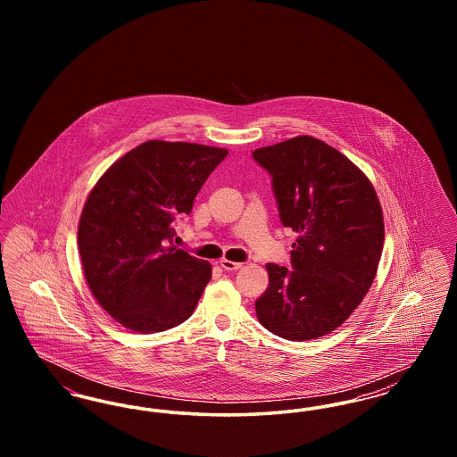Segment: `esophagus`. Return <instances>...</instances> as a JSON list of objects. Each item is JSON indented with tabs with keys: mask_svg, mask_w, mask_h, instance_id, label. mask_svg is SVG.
<instances>
[{
	"mask_svg": "<svg viewBox=\"0 0 457 457\" xmlns=\"http://www.w3.org/2000/svg\"><path fill=\"white\" fill-rule=\"evenodd\" d=\"M219 263H220V267H222L224 270H238V269H241V263H239V262H231L222 259Z\"/></svg>",
	"mask_w": 457,
	"mask_h": 457,
	"instance_id": "1",
	"label": "esophagus"
}]
</instances>
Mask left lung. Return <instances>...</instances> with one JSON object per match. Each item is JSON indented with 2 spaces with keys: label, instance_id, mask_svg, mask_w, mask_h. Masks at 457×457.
<instances>
[{
  "label": "left lung",
  "instance_id": "left-lung-1",
  "mask_svg": "<svg viewBox=\"0 0 457 457\" xmlns=\"http://www.w3.org/2000/svg\"><path fill=\"white\" fill-rule=\"evenodd\" d=\"M252 155L272 176L281 222L298 233L293 269L265 265L269 287L255 302L259 322L289 341L326 336L375 279L384 246L378 196L345 154L308 135Z\"/></svg>",
  "mask_w": 457,
  "mask_h": 457
}]
</instances>
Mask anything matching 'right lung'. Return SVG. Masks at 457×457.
<instances>
[{
	"instance_id": "right-lung-1",
	"label": "right lung",
	"mask_w": 457,
	"mask_h": 457,
	"mask_svg": "<svg viewBox=\"0 0 457 457\" xmlns=\"http://www.w3.org/2000/svg\"><path fill=\"white\" fill-rule=\"evenodd\" d=\"M226 149L149 140L120 157L88 194L79 252L94 298L121 326L153 334L179 326L212 276L173 245V220L190 214Z\"/></svg>"
}]
</instances>
